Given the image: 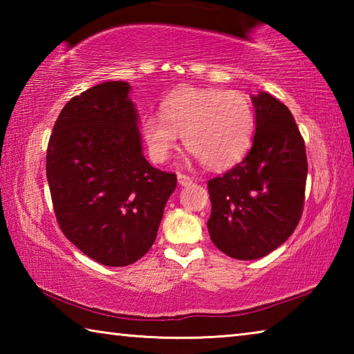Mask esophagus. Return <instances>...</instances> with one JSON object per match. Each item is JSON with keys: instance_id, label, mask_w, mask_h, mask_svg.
<instances>
[{"instance_id": "esophagus-1", "label": "esophagus", "mask_w": 354, "mask_h": 354, "mask_svg": "<svg viewBox=\"0 0 354 354\" xmlns=\"http://www.w3.org/2000/svg\"><path fill=\"white\" fill-rule=\"evenodd\" d=\"M178 183L181 185H189L192 184V178L189 175H184V173H178Z\"/></svg>"}]
</instances>
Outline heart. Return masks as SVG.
Returning <instances> with one entry per match:
<instances>
[{
  "label": "heart",
  "mask_w": 354,
  "mask_h": 354,
  "mask_svg": "<svg viewBox=\"0 0 354 354\" xmlns=\"http://www.w3.org/2000/svg\"><path fill=\"white\" fill-rule=\"evenodd\" d=\"M160 107L162 113H148L142 120L149 153L159 162L178 148L179 136L209 169L239 162L253 143L256 113L241 92L184 87L170 93Z\"/></svg>",
  "instance_id": "heart-1"
}]
</instances>
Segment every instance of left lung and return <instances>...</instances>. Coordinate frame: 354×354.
<instances>
[{"label":"left lung","mask_w":354,"mask_h":354,"mask_svg":"<svg viewBox=\"0 0 354 354\" xmlns=\"http://www.w3.org/2000/svg\"><path fill=\"white\" fill-rule=\"evenodd\" d=\"M256 133L247 156L207 181L215 247L234 259L272 253L295 231L304 207L308 158L290 111L268 93L253 97Z\"/></svg>","instance_id":"left-lung-1"}]
</instances>
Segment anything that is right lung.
<instances>
[{
    "label": "right lung",
    "instance_id": "obj_1",
    "mask_svg": "<svg viewBox=\"0 0 354 354\" xmlns=\"http://www.w3.org/2000/svg\"><path fill=\"white\" fill-rule=\"evenodd\" d=\"M129 84L103 82L71 98L53 128L46 178L57 225L84 254L107 267L151 248L176 175L142 154Z\"/></svg>",
    "mask_w": 354,
    "mask_h": 354
}]
</instances>
